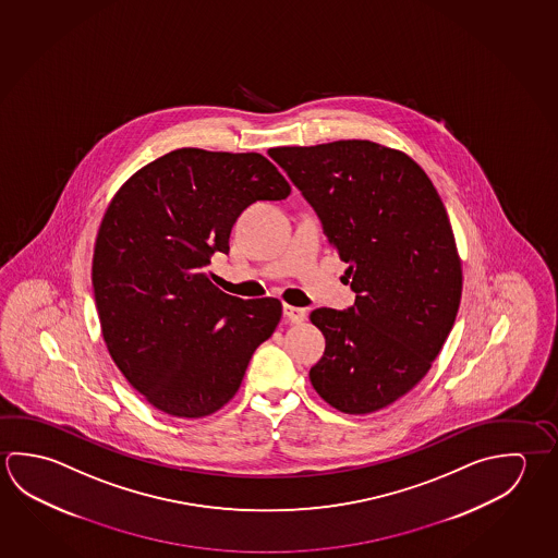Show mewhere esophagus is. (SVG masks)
Here are the masks:
<instances>
[{"label": "esophagus", "mask_w": 558, "mask_h": 558, "mask_svg": "<svg viewBox=\"0 0 558 558\" xmlns=\"http://www.w3.org/2000/svg\"><path fill=\"white\" fill-rule=\"evenodd\" d=\"M283 315L290 319L292 323H302L305 322V317H307V312L303 310V307H293V305H283Z\"/></svg>", "instance_id": "34e87169"}]
</instances>
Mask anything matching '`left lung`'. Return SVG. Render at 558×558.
<instances>
[{"label": "left lung", "instance_id": "obj_1", "mask_svg": "<svg viewBox=\"0 0 558 558\" xmlns=\"http://www.w3.org/2000/svg\"><path fill=\"white\" fill-rule=\"evenodd\" d=\"M349 268L347 312L313 310L325 337L313 388L335 410L388 408L429 372L459 313L462 268L447 209L425 170L372 141L276 147Z\"/></svg>", "mask_w": 558, "mask_h": 558}]
</instances>
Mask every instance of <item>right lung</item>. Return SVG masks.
I'll list each match as a JSON object with an SVG mask.
<instances>
[{
	"label": "right lung",
	"mask_w": 558,
	"mask_h": 558,
	"mask_svg": "<svg viewBox=\"0 0 558 558\" xmlns=\"http://www.w3.org/2000/svg\"><path fill=\"white\" fill-rule=\"evenodd\" d=\"M290 192L258 153L178 148L111 199L92 260L99 325L121 374L158 411L197 420L221 410L272 337L282 303L221 292L206 268L229 253L246 206Z\"/></svg>",
	"instance_id": "right-lung-1"
}]
</instances>
